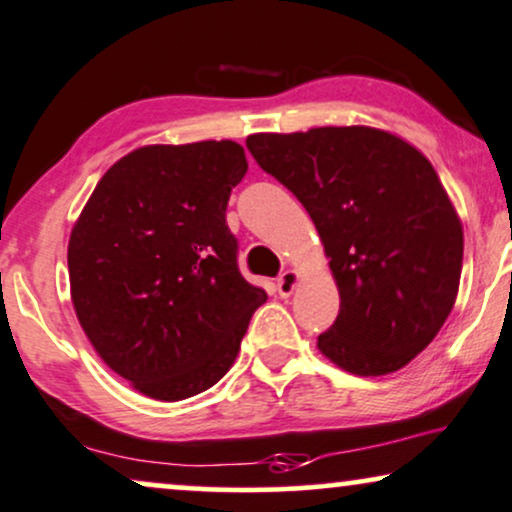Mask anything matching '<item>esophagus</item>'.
I'll return each mask as SVG.
<instances>
[{"label":"esophagus","instance_id":"34e87169","mask_svg":"<svg viewBox=\"0 0 512 512\" xmlns=\"http://www.w3.org/2000/svg\"><path fill=\"white\" fill-rule=\"evenodd\" d=\"M298 272H293V269H288V272H283L279 279H276V291H279L281 298H288L295 291V286H298Z\"/></svg>","mask_w":512,"mask_h":512}]
</instances>
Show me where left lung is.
<instances>
[{
    "label": "left lung",
    "instance_id": "1",
    "mask_svg": "<svg viewBox=\"0 0 512 512\" xmlns=\"http://www.w3.org/2000/svg\"><path fill=\"white\" fill-rule=\"evenodd\" d=\"M267 174L315 221L341 310L317 348L357 377L420 355L451 315L463 226L429 159L369 126L248 135Z\"/></svg>",
    "mask_w": 512,
    "mask_h": 512
}]
</instances>
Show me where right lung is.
I'll list each match as a JSON object with an SVG mask.
<instances>
[{
  "label": "right lung",
  "mask_w": 512,
  "mask_h": 512,
  "mask_svg": "<svg viewBox=\"0 0 512 512\" xmlns=\"http://www.w3.org/2000/svg\"><path fill=\"white\" fill-rule=\"evenodd\" d=\"M245 171L233 140L138 147L100 178L73 226L78 322L145 396L174 403L217 384L267 300L238 272L226 224Z\"/></svg>",
  "instance_id": "1"
}]
</instances>
